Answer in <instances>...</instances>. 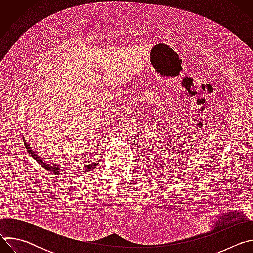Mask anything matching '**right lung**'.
<instances>
[{
  "label": "right lung",
  "mask_w": 253,
  "mask_h": 253,
  "mask_svg": "<svg viewBox=\"0 0 253 253\" xmlns=\"http://www.w3.org/2000/svg\"><path fill=\"white\" fill-rule=\"evenodd\" d=\"M25 144V147H26V149H27V151L31 154V156L37 161L41 166H43L45 169H47V170H49V171H51L52 173H54V174H60V168L59 167H56L54 164H52V163H49V162H46V161H43V159L41 158V157H39L37 154H36L32 149H31V147H30V145H28V144L25 142L24 143ZM99 163V161H96V162H93V163H91V164H89V165H87L86 166V170L87 171H90V170H92V169H94L96 166H97V164Z\"/></svg>",
  "instance_id": "1"
}]
</instances>
